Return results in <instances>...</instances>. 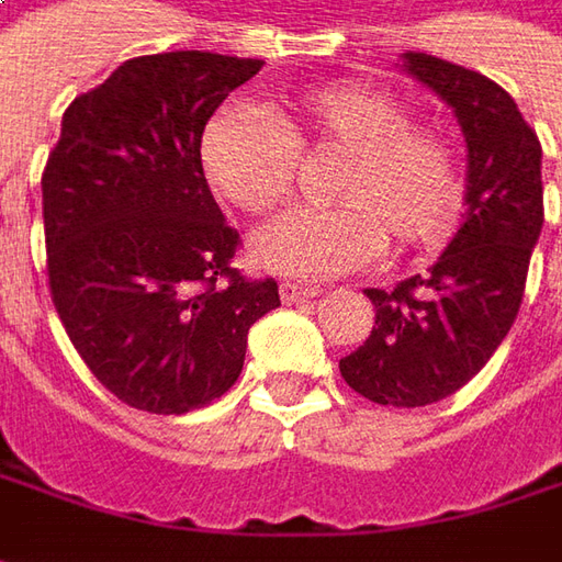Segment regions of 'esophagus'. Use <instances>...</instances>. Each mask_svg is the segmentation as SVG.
Here are the masks:
<instances>
[{
  "instance_id": "34e87169",
  "label": "esophagus",
  "mask_w": 562,
  "mask_h": 562,
  "mask_svg": "<svg viewBox=\"0 0 562 562\" xmlns=\"http://www.w3.org/2000/svg\"><path fill=\"white\" fill-rule=\"evenodd\" d=\"M317 285H311V282H295V280H282L280 282V299L285 304H292V301L301 299H317Z\"/></svg>"
}]
</instances>
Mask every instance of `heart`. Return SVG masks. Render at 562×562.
<instances>
[{
	"mask_svg": "<svg viewBox=\"0 0 562 562\" xmlns=\"http://www.w3.org/2000/svg\"><path fill=\"white\" fill-rule=\"evenodd\" d=\"M299 158H339L329 207H299L258 233L255 251L292 277H339L379 248L411 251L454 229L467 161L457 133L416 121L392 89L339 80L282 95L270 121L245 108L217 111L202 130L199 165L223 202L248 217L277 211L295 189Z\"/></svg>",
	"mask_w": 562,
	"mask_h": 562,
	"instance_id": "1",
	"label": "heart"
}]
</instances>
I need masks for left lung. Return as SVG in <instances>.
<instances>
[{
	"label": "left lung",
	"mask_w": 562,
	"mask_h": 562,
	"mask_svg": "<svg viewBox=\"0 0 562 562\" xmlns=\"http://www.w3.org/2000/svg\"><path fill=\"white\" fill-rule=\"evenodd\" d=\"M404 68L454 108L470 148L467 221L426 277L367 289L376 326L348 358L345 382L376 404L426 407L492 360L519 314L544 223L541 143L507 89L426 52Z\"/></svg>",
	"instance_id": "8db88e82"
}]
</instances>
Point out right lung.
Masks as SVG:
<instances>
[{"label": "right lung", "instance_id": "right-lung-1", "mask_svg": "<svg viewBox=\"0 0 562 562\" xmlns=\"http://www.w3.org/2000/svg\"><path fill=\"white\" fill-rule=\"evenodd\" d=\"M263 61L217 52L130 58L77 95L43 170L52 304L92 376L148 414H189L243 373L277 280L233 267L202 165L207 117Z\"/></svg>", "mask_w": 562, "mask_h": 562}]
</instances>
